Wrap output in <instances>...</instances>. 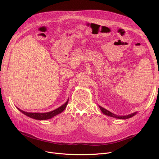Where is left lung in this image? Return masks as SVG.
Returning a JSON list of instances; mask_svg holds the SVG:
<instances>
[{"label": "left lung", "instance_id": "1", "mask_svg": "<svg viewBox=\"0 0 159 159\" xmlns=\"http://www.w3.org/2000/svg\"><path fill=\"white\" fill-rule=\"evenodd\" d=\"M99 106V108L101 109V111L106 115H107V116H111V117H113V118H116V119H129L131 117H132V116H133L134 115H135L137 113V111L135 112V113H133L131 114H129V115H124V116H120V115H115L113 113H111V111H108L106 109H104V107H102V106Z\"/></svg>", "mask_w": 159, "mask_h": 159}]
</instances>
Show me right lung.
<instances>
[{
	"label": "right lung",
	"mask_w": 159,
	"mask_h": 159,
	"mask_svg": "<svg viewBox=\"0 0 159 159\" xmlns=\"http://www.w3.org/2000/svg\"><path fill=\"white\" fill-rule=\"evenodd\" d=\"M68 100L69 99H68V101H67L64 104H62L59 107L57 108V109H55L52 111L46 112V113H28L26 111H24L23 110H21L18 107H16V108H17V109L20 112H22L23 114L29 116V117H30L31 119L39 120H45L52 119L53 117V116L62 113L65 110V108L66 107V106H67V104H68Z\"/></svg>",
	"instance_id": "right-lung-1"
}]
</instances>
